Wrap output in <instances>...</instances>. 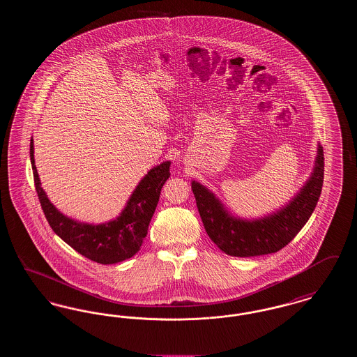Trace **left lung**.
Wrapping results in <instances>:
<instances>
[{"mask_svg": "<svg viewBox=\"0 0 357 357\" xmlns=\"http://www.w3.org/2000/svg\"><path fill=\"white\" fill-rule=\"evenodd\" d=\"M316 167L300 194L271 217L242 221L230 217L221 202L202 185L192 182L197 207L210 239L233 257L277 253L298 234L319 202L324 182V151L319 147Z\"/></svg>", "mask_w": 357, "mask_h": 357, "instance_id": "8db88e82", "label": "left lung"}]
</instances>
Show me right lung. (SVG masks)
Returning <instances> with one entry per match:
<instances>
[{
  "label": "right lung",
  "instance_id": "add662e5",
  "mask_svg": "<svg viewBox=\"0 0 357 357\" xmlns=\"http://www.w3.org/2000/svg\"><path fill=\"white\" fill-rule=\"evenodd\" d=\"M33 139L31 162L34 186L41 208L52 230L77 253L102 265L121 262L140 249L160 197L162 187L170 176V162L153 167L136 187L127 207L116 220L102 225H86L64 217L47 198L34 165Z\"/></svg>",
  "mask_w": 357,
  "mask_h": 357
}]
</instances>
